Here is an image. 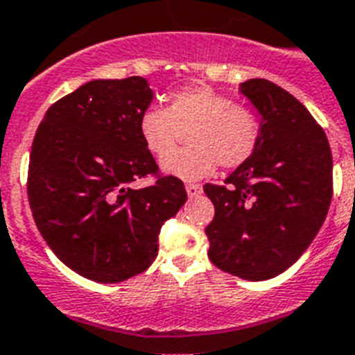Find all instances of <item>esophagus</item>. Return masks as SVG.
<instances>
[{
	"label": "esophagus",
	"mask_w": 355,
	"mask_h": 355,
	"mask_svg": "<svg viewBox=\"0 0 355 355\" xmlns=\"http://www.w3.org/2000/svg\"><path fill=\"white\" fill-rule=\"evenodd\" d=\"M184 189H187V194L190 196V198H196V196L201 194V184H196V183H187L184 184Z\"/></svg>",
	"instance_id": "1"
}]
</instances>
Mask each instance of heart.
Listing matches in <instances>:
<instances>
[{"mask_svg": "<svg viewBox=\"0 0 355 355\" xmlns=\"http://www.w3.org/2000/svg\"><path fill=\"white\" fill-rule=\"evenodd\" d=\"M187 130L191 146L173 155L180 132ZM137 130L157 161L169 156L161 165L166 174L194 181L212 174L218 165L234 171L250 161L261 143L263 127L252 108L236 105L210 87H190L171 94L166 108H145Z\"/></svg>", "mask_w": 355, "mask_h": 355, "instance_id": "b5f03b06", "label": "heart"}]
</instances>
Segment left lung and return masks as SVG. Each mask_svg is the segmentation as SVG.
Masks as SVG:
<instances>
[{"label": "left lung", "instance_id": "1", "mask_svg": "<svg viewBox=\"0 0 355 355\" xmlns=\"http://www.w3.org/2000/svg\"><path fill=\"white\" fill-rule=\"evenodd\" d=\"M241 92L261 114V143L225 184L207 183L214 219L205 228L214 265L248 281L294 265L323 225L332 199V152L300 99L268 79Z\"/></svg>", "mask_w": 355, "mask_h": 355}]
</instances>
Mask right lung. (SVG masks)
<instances>
[{
    "instance_id": "1",
    "label": "right lung",
    "mask_w": 355,
    "mask_h": 355,
    "mask_svg": "<svg viewBox=\"0 0 355 355\" xmlns=\"http://www.w3.org/2000/svg\"><path fill=\"white\" fill-rule=\"evenodd\" d=\"M152 101L146 79H94L55 101L32 141L26 194L46 245L79 276L119 283L157 256L166 219L187 201L163 175L137 121ZM155 178L145 189L136 179Z\"/></svg>"
}]
</instances>
